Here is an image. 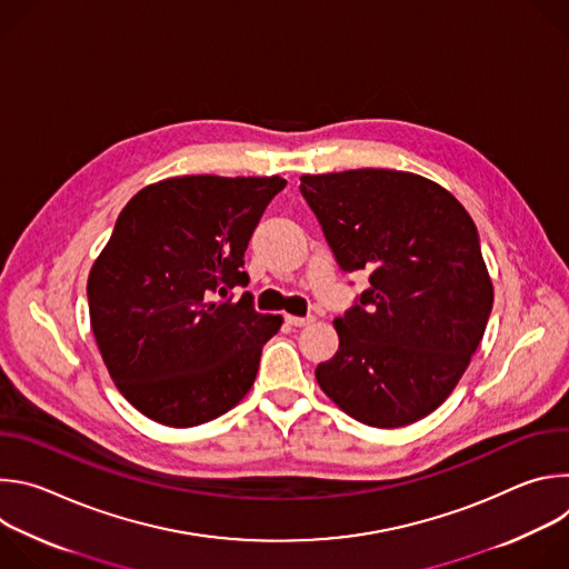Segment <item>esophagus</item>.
I'll return each mask as SVG.
<instances>
[{
    "instance_id": "34e87169",
    "label": "esophagus",
    "mask_w": 569,
    "mask_h": 569,
    "mask_svg": "<svg viewBox=\"0 0 569 569\" xmlns=\"http://www.w3.org/2000/svg\"><path fill=\"white\" fill-rule=\"evenodd\" d=\"M286 321L290 323V327H297V329H301V327H308V323H312V321H315V317H297V315H286Z\"/></svg>"
}]
</instances>
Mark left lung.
Instances as JSON below:
<instances>
[{
	"label": "left lung",
	"instance_id": "1",
	"mask_svg": "<svg viewBox=\"0 0 569 569\" xmlns=\"http://www.w3.org/2000/svg\"><path fill=\"white\" fill-rule=\"evenodd\" d=\"M299 189L340 268L371 283L333 321L340 349L315 369L321 391L371 428L426 419L461 380L493 308L472 218L408 171L301 176Z\"/></svg>",
	"mask_w": 569,
	"mask_h": 569
}]
</instances>
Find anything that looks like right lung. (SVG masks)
Masks as SVG:
<instances>
[{
    "label": "right lung",
    "instance_id": "add662e5",
    "mask_svg": "<svg viewBox=\"0 0 569 569\" xmlns=\"http://www.w3.org/2000/svg\"><path fill=\"white\" fill-rule=\"evenodd\" d=\"M279 176H180L143 187L123 207L90 279V323L110 378L154 423L218 419L254 385L281 315L252 308L242 270L250 236Z\"/></svg>",
    "mask_w": 569,
    "mask_h": 569
}]
</instances>
